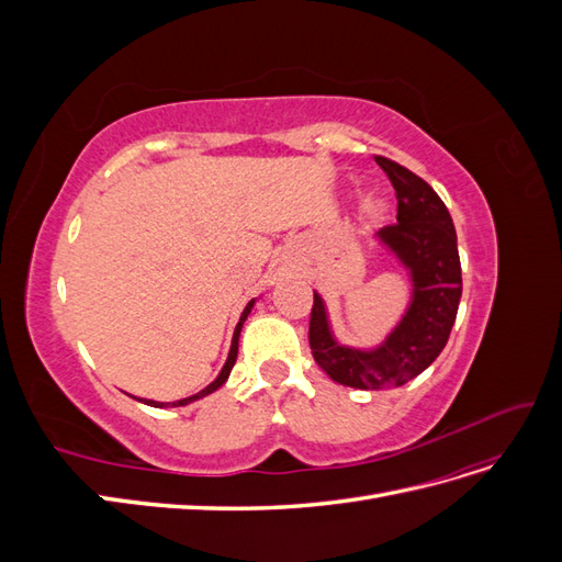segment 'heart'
Masks as SVG:
<instances>
[{
	"label": "heart",
	"instance_id": "b5f03b06",
	"mask_svg": "<svg viewBox=\"0 0 562 562\" xmlns=\"http://www.w3.org/2000/svg\"><path fill=\"white\" fill-rule=\"evenodd\" d=\"M386 209H389V203H386V199L382 194H368L363 199V215L368 220H372V223H378V220H382Z\"/></svg>",
	"mask_w": 562,
	"mask_h": 562
}]
</instances>
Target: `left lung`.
Returning a JSON list of instances; mask_svg holds the SVG:
<instances>
[{"mask_svg": "<svg viewBox=\"0 0 562 562\" xmlns=\"http://www.w3.org/2000/svg\"><path fill=\"white\" fill-rule=\"evenodd\" d=\"M375 161L398 199L396 223L382 227L378 239L411 269V307L384 342L370 351L337 342L318 293L310 316V347L321 370L337 384L372 391L403 386L436 361L448 345L462 297L457 232L446 203L405 166L386 157Z\"/></svg>", "mask_w": 562, "mask_h": 562, "instance_id": "8db88e82", "label": "left lung"}]
</instances>
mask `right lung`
I'll return each mask as SVG.
<instances>
[{
    "label": "right lung",
    "instance_id": "add662e5",
    "mask_svg": "<svg viewBox=\"0 0 562 562\" xmlns=\"http://www.w3.org/2000/svg\"><path fill=\"white\" fill-rule=\"evenodd\" d=\"M252 304H255V300H250V302L246 304V310H244V314H241L239 323H236V330H234V337H232V349H229L227 361H225L223 370H220V375H217V378H215L206 389H201L199 394H194V396H190V398H180V401H176V403H157V401H147V398H138V401H140V403H145V405H151V407H168V405L180 407V405H187V403H192V401H196V398L209 396V394H213L215 389L223 386V384L227 382V378H229V372H232L234 363H236V353H239V335H241V328H244V321L248 318V314H250V310H252Z\"/></svg>",
    "mask_w": 562,
    "mask_h": 562
}]
</instances>
